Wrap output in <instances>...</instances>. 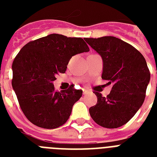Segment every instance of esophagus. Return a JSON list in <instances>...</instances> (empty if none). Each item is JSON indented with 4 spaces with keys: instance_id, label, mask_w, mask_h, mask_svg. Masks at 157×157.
<instances>
[{
    "instance_id": "obj_1",
    "label": "esophagus",
    "mask_w": 157,
    "mask_h": 157,
    "mask_svg": "<svg viewBox=\"0 0 157 157\" xmlns=\"http://www.w3.org/2000/svg\"><path fill=\"white\" fill-rule=\"evenodd\" d=\"M82 90H83V94H86L88 93V90H86V89H83Z\"/></svg>"
}]
</instances>
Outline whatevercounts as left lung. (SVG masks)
Instances as JSON below:
<instances>
[{
  "instance_id": "left-lung-1",
  "label": "left lung",
  "mask_w": 157,
  "mask_h": 157,
  "mask_svg": "<svg viewBox=\"0 0 157 157\" xmlns=\"http://www.w3.org/2000/svg\"><path fill=\"white\" fill-rule=\"evenodd\" d=\"M85 40L102 57V79L113 84L107 97L94 92L98 102L89 109L90 114L105 128L122 126L139 111L146 97L151 76L146 60L134 46L115 36Z\"/></svg>"
}]
</instances>
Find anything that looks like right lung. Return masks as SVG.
Returning a JSON list of instances; mask_svg holds the SVG:
<instances>
[{
  "label": "right lung",
  "mask_w": 157,
  "mask_h": 157,
  "mask_svg": "<svg viewBox=\"0 0 157 157\" xmlns=\"http://www.w3.org/2000/svg\"><path fill=\"white\" fill-rule=\"evenodd\" d=\"M82 38L50 34L26 44L12 64V87L23 114L33 124L55 129L66 123L82 90L71 85L54 90L56 75L64 73L72 56L88 52Z\"/></svg>",
  "instance_id": "1"
}]
</instances>
